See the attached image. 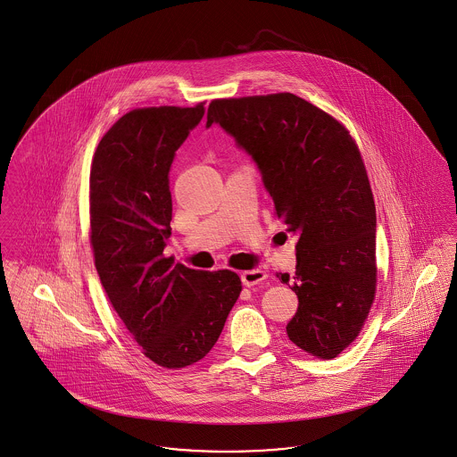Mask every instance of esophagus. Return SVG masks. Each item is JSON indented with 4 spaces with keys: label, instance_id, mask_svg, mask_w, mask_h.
<instances>
[{
    "label": "esophagus",
    "instance_id": "34e87169",
    "mask_svg": "<svg viewBox=\"0 0 457 457\" xmlns=\"http://www.w3.org/2000/svg\"><path fill=\"white\" fill-rule=\"evenodd\" d=\"M265 279H267V272L262 270V269H252V270L241 272V283L245 284L246 287L262 284Z\"/></svg>",
    "mask_w": 457,
    "mask_h": 457
}]
</instances>
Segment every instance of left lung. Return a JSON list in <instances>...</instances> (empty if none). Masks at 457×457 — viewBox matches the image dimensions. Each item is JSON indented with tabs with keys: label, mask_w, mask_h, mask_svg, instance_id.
<instances>
[{
	"label": "left lung",
	"mask_w": 457,
	"mask_h": 457,
	"mask_svg": "<svg viewBox=\"0 0 457 457\" xmlns=\"http://www.w3.org/2000/svg\"><path fill=\"white\" fill-rule=\"evenodd\" d=\"M219 125L248 154L276 214L298 237L296 272L281 274L298 296L287 337L336 358L360 334L375 296V202L349 131L322 109L283 92L216 99Z\"/></svg>",
	"instance_id": "8db88e82"
}]
</instances>
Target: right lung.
Returning <instances> with one entry per match:
<instances>
[{
  "mask_svg": "<svg viewBox=\"0 0 457 457\" xmlns=\"http://www.w3.org/2000/svg\"><path fill=\"white\" fill-rule=\"evenodd\" d=\"M205 108L133 109L101 138L90 170V241L109 302L154 363L202 360L238 300L231 270L202 272L162 255L171 235L170 171Z\"/></svg>",
  "mask_w": 457,
  "mask_h": 457,
  "instance_id": "1",
  "label": "right lung"
}]
</instances>
